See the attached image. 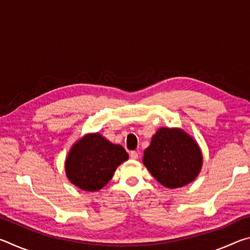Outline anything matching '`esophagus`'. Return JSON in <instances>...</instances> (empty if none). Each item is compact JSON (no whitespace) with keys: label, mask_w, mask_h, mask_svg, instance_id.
Returning a JSON list of instances; mask_svg holds the SVG:
<instances>
[{"label":"esophagus","mask_w":250,"mask_h":250,"mask_svg":"<svg viewBox=\"0 0 250 250\" xmlns=\"http://www.w3.org/2000/svg\"><path fill=\"white\" fill-rule=\"evenodd\" d=\"M129 154H130V158L132 159V160H137V159H138V156H139L138 152H135V151H131Z\"/></svg>","instance_id":"obj_1"}]
</instances>
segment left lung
Here are the masks:
<instances>
[{"label":"left lung","mask_w":250,"mask_h":250,"mask_svg":"<svg viewBox=\"0 0 250 250\" xmlns=\"http://www.w3.org/2000/svg\"><path fill=\"white\" fill-rule=\"evenodd\" d=\"M142 162L161 185L177 188L200 174L203 154L195 139L183 129L162 126L152 137Z\"/></svg>","instance_id":"1"}]
</instances>
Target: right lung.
<instances>
[{"label": "right lung", "mask_w": 250, "mask_h": 250, "mask_svg": "<svg viewBox=\"0 0 250 250\" xmlns=\"http://www.w3.org/2000/svg\"><path fill=\"white\" fill-rule=\"evenodd\" d=\"M129 159L124 146L99 132L87 133L71 146L65 161L67 179L86 192H97L112 179L117 167Z\"/></svg>", "instance_id": "add662e5"}]
</instances>
